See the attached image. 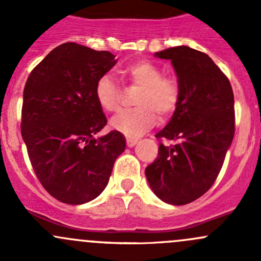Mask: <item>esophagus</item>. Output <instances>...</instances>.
<instances>
[{
    "label": "esophagus",
    "mask_w": 261,
    "mask_h": 261,
    "mask_svg": "<svg viewBox=\"0 0 261 261\" xmlns=\"http://www.w3.org/2000/svg\"><path fill=\"white\" fill-rule=\"evenodd\" d=\"M126 144H127L128 147H133L138 144V140L136 139H126Z\"/></svg>",
    "instance_id": "esophagus-1"
}]
</instances>
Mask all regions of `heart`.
<instances>
[{"label": "heart", "mask_w": 261, "mask_h": 261, "mask_svg": "<svg viewBox=\"0 0 261 261\" xmlns=\"http://www.w3.org/2000/svg\"><path fill=\"white\" fill-rule=\"evenodd\" d=\"M131 83L140 87L135 98L138 107L114 116L111 127L128 138H138L156 123L158 115L168 117L179 105L180 87L173 77H164L156 64L146 60L131 63L125 68ZM94 97L103 111L115 112L120 107L121 92L114 78L103 74L94 86Z\"/></svg>", "instance_id": "obj_1"}]
</instances>
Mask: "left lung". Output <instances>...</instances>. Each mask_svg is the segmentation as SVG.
Wrapping results in <instances>:
<instances>
[{
	"label": "left lung",
	"mask_w": 261,
	"mask_h": 261,
	"mask_svg": "<svg viewBox=\"0 0 261 261\" xmlns=\"http://www.w3.org/2000/svg\"><path fill=\"white\" fill-rule=\"evenodd\" d=\"M172 62L180 87L179 105L158 139V158L147 165L151 191L165 203L181 206L215 183L235 134V101L228 78L204 53L175 46L155 53Z\"/></svg>",
	"instance_id": "8db88e82"
}]
</instances>
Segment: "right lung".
Instances as JSON below:
<instances>
[{"instance_id":"add662e5","label":"right lung","mask_w":261,"mask_h":261,"mask_svg":"<svg viewBox=\"0 0 261 261\" xmlns=\"http://www.w3.org/2000/svg\"><path fill=\"white\" fill-rule=\"evenodd\" d=\"M116 62L110 51L65 43L26 81L21 135L38 179L63 203L83 204L98 197L126 147L118 131L94 138L107 123L94 86Z\"/></svg>"}]
</instances>
